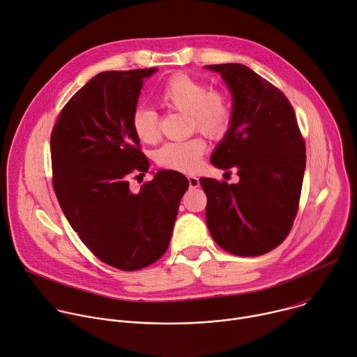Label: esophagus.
Instances as JSON below:
<instances>
[{"label": "esophagus", "mask_w": 357, "mask_h": 357, "mask_svg": "<svg viewBox=\"0 0 357 357\" xmlns=\"http://www.w3.org/2000/svg\"><path fill=\"white\" fill-rule=\"evenodd\" d=\"M188 181H189V186H190V188H197V186H199V179H197L195 175L188 176Z\"/></svg>", "instance_id": "1"}]
</instances>
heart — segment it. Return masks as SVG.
<instances>
[{
  "mask_svg": "<svg viewBox=\"0 0 357 357\" xmlns=\"http://www.w3.org/2000/svg\"><path fill=\"white\" fill-rule=\"evenodd\" d=\"M157 100L169 110L189 114L190 128L209 138H220L230 127L233 107L229 96L222 90H211L206 83L188 75L176 73L167 79L157 91ZM131 128L144 144H154L161 135L158 116L148 107L134 110ZM206 149L208 144L202 137L169 141L157 149L155 161L165 169L195 172Z\"/></svg>",
  "mask_w": 357,
  "mask_h": 357,
  "instance_id": "obj_1",
  "label": "heart"
}]
</instances>
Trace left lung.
Instances as JSON below:
<instances>
[{
    "label": "left lung",
    "instance_id": "1",
    "mask_svg": "<svg viewBox=\"0 0 357 357\" xmlns=\"http://www.w3.org/2000/svg\"><path fill=\"white\" fill-rule=\"evenodd\" d=\"M233 96V117L211 162L234 168L238 183L199 182L208 196L206 223L213 240L241 257L263 256L291 231L305 172V139L285 94L240 63L208 65Z\"/></svg>",
    "mask_w": 357,
    "mask_h": 357
}]
</instances>
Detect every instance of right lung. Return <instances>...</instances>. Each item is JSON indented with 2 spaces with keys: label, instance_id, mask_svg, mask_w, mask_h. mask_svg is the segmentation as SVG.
Instances as JSON below:
<instances>
[{
  "label": "right lung",
  "instance_id": "1",
  "mask_svg": "<svg viewBox=\"0 0 357 357\" xmlns=\"http://www.w3.org/2000/svg\"><path fill=\"white\" fill-rule=\"evenodd\" d=\"M157 68L101 72L77 90L50 134L52 185L84 245L103 263L135 271L160 260L189 182L160 171L132 193L149 162L131 128L144 80Z\"/></svg>",
  "mask_w": 357,
  "mask_h": 357
}]
</instances>
